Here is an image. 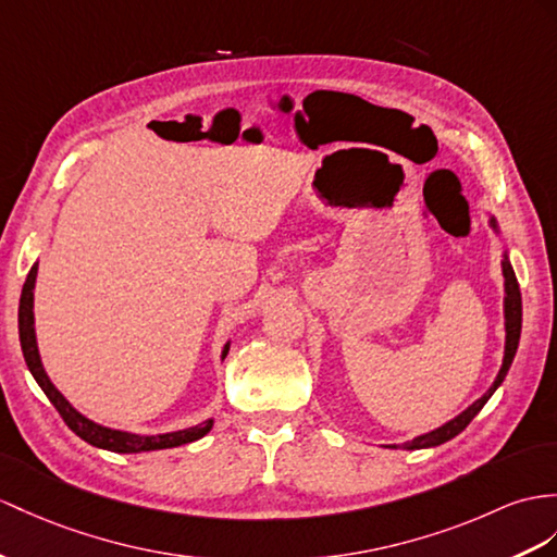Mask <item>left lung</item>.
I'll return each mask as SVG.
<instances>
[{
	"label": "left lung",
	"mask_w": 557,
	"mask_h": 557,
	"mask_svg": "<svg viewBox=\"0 0 557 557\" xmlns=\"http://www.w3.org/2000/svg\"><path fill=\"white\" fill-rule=\"evenodd\" d=\"M490 224H492L494 232L498 234V224H496L494 216L490 220ZM500 267H504V278H506V283H504V286H506V297H504L506 349H504V363H500V371H498V375H496L494 385H492L490 389H486L478 401H472L463 413H458L456 418L449 420V423H444V425L437 428V430L425 432V435L413 437L411 442L401 444V449H428V446H440V444H444V442L454 440V437L458 435V432H463V430L470 425V420L482 411V406H484L486 401H490V397L498 389V385L506 381L508 369H510V363H512V359H515V351H518V345H520V331H522V295H520L518 278H515V271H512V267H510L508 252H504V262H500ZM395 449H397V444H395Z\"/></svg>",
	"instance_id": "1"
}]
</instances>
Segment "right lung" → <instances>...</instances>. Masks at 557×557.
Masks as SVG:
<instances>
[{"label": "right lung", "instance_id": "1", "mask_svg": "<svg viewBox=\"0 0 557 557\" xmlns=\"http://www.w3.org/2000/svg\"><path fill=\"white\" fill-rule=\"evenodd\" d=\"M35 281H37V262L33 264L28 278L23 283V293H21V305H18V335H21V349L25 363L33 373V377L37 381V385L42 387L45 395L49 397V401L53 404V409L61 413V418L65 420V425L71 428L79 440H85L91 446H99V449L106 451H115V454H141V451H158V449H174V446H182L188 442H196L200 437H206L208 432L212 430L214 420L208 418L202 423L186 428V430H176V432H162V435H134V432H125V430H113L94 423L87 416L79 413L75 406L67 401L61 392L53 387V383L49 381V375L42 366V359H39V349H37V335H35V311H33V302H35ZM228 351V343L222 349V359L226 357Z\"/></svg>", "mask_w": 557, "mask_h": 557}]
</instances>
